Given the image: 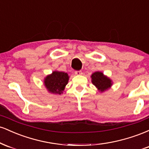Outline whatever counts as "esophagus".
<instances>
[{
  "mask_svg": "<svg viewBox=\"0 0 149 149\" xmlns=\"http://www.w3.org/2000/svg\"><path fill=\"white\" fill-rule=\"evenodd\" d=\"M83 72L81 71H75V74L76 75H81Z\"/></svg>",
  "mask_w": 149,
  "mask_h": 149,
  "instance_id": "esophagus-1",
  "label": "esophagus"
}]
</instances>
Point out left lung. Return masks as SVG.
Returning <instances> with one entry per match:
<instances>
[{"label":"left lung","mask_w":149,"mask_h":149,"mask_svg":"<svg viewBox=\"0 0 149 149\" xmlns=\"http://www.w3.org/2000/svg\"><path fill=\"white\" fill-rule=\"evenodd\" d=\"M92 82L101 92H104L111 86V80L104 76L102 72H95L92 75Z\"/></svg>","instance_id":"left-lung-1"}]
</instances>
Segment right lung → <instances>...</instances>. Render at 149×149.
<instances>
[{
  "instance_id": "1",
  "label": "right lung",
  "mask_w": 149,
  "mask_h": 149,
  "mask_svg": "<svg viewBox=\"0 0 149 149\" xmlns=\"http://www.w3.org/2000/svg\"><path fill=\"white\" fill-rule=\"evenodd\" d=\"M69 81V76L65 72L54 71L51 75L45 78L46 88L52 93L61 94Z\"/></svg>"
}]
</instances>
